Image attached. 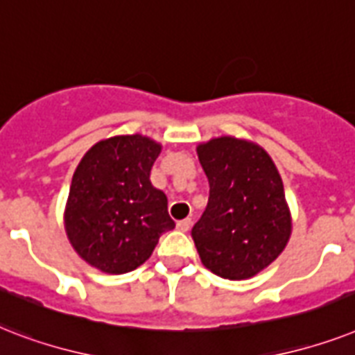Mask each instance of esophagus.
Wrapping results in <instances>:
<instances>
[{
  "mask_svg": "<svg viewBox=\"0 0 355 355\" xmlns=\"http://www.w3.org/2000/svg\"><path fill=\"white\" fill-rule=\"evenodd\" d=\"M191 225H192L191 218H185V220H180V222H178V229H180L181 232L189 231V229H191Z\"/></svg>",
  "mask_w": 355,
  "mask_h": 355,
  "instance_id": "1",
  "label": "esophagus"
}]
</instances>
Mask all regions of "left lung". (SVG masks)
<instances>
[{"instance_id": "1", "label": "left lung", "mask_w": 355, "mask_h": 355, "mask_svg": "<svg viewBox=\"0 0 355 355\" xmlns=\"http://www.w3.org/2000/svg\"><path fill=\"white\" fill-rule=\"evenodd\" d=\"M209 201L192 227L201 262L229 280L254 277L282 253L291 232L284 185L260 146L218 137L198 146Z\"/></svg>"}]
</instances>
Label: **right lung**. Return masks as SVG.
<instances>
[{"label": "right lung", "mask_w": 355, "mask_h": 355, "mask_svg": "<svg viewBox=\"0 0 355 355\" xmlns=\"http://www.w3.org/2000/svg\"><path fill=\"white\" fill-rule=\"evenodd\" d=\"M159 152L152 139L121 135L95 144L76 166L65 231L76 253L104 273L139 268L175 227L166 196L150 183Z\"/></svg>", "instance_id": "right-lung-1"}]
</instances>
